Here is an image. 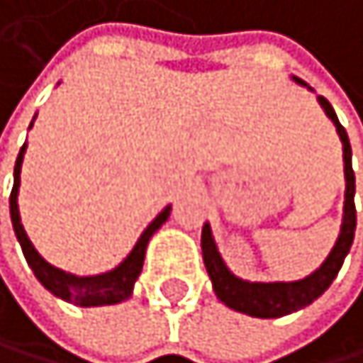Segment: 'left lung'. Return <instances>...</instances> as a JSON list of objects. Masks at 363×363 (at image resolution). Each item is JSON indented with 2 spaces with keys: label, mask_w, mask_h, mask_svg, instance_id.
I'll return each mask as SVG.
<instances>
[{
  "label": "left lung",
  "mask_w": 363,
  "mask_h": 363,
  "mask_svg": "<svg viewBox=\"0 0 363 363\" xmlns=\"http://www.w3.org/2000/svg\"><path fill=\"white\" fill-rule=\"evenodd\" d=\"M294 82L308 86L303 79L294 77ZM310 89V86H308ZM313 91V89H310ZM321 108L333 120L337 127L339 140L344 145V174H346V194H344V220H342V232L337 236V243L330 250V255L325 261L317 267L313 274L299 281H274V284H261V281H243L230 272L225 261L220 259L218 247L214 243L212 228L209 223L203 225L201 234V247H203V261L207 267V274L212 279V286L218 299L232 310L250 315V317H261V319H274L284 317L290 313H296L306 306L313 303L317 296H321L325 290L330 288L337 272L342 270L344 259L350 252L352 238H354V228H357V212H354V172H352V151H350V140L346 129L339 125L335 108L323 96H317Z\"/></svg>",
  "instance_id": "8db88e82"
}]
</instances>
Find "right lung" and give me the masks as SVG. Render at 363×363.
Here are the masks:
<instances>
[{
  "label": "right lung",
  "mask_w": 363,
  "mask_h": 363,
  "mask_svg": "<svg viewBox=\"0 0 363 363\" xmlns=\"http://www.w3.org/2000/svg\"><path fill=\"white\" fill-rule=\"evenodd\" d=\"M30 127H33V122H30ZM24 154H26V145L19 149V156L15 162V174H13L15 183H13V191H11V220H13V230H15L17 241L21 245V252H24V257L30 265V270L35 272V277H38V281L48 292L60 296V299L75 303V306H82V308L111 306V303H120V301L129 299L133 292L135 279L143 272L149 238L160 230V225L167 218H169L172 205H167L162 212L149 223L147 230L140 234V238H138V243L133 245V250L129 252V257L118 267H113V270H108L104 274H96V277H75V274L64 272L60 267L44 261L40 257V252L33 247L30 238L26 236L24 225H21L17 194H19V174H21V160H24Z\"/></svg>",
  "instance_id": "obj_1"
}]
</instances>
